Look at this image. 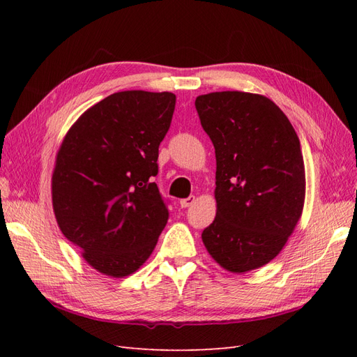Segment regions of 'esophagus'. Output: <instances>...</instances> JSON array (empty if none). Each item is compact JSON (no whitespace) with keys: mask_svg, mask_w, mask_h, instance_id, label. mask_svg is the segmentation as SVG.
Listing matches in <instances>:
<instances>
[{"mask_svg":"<svg viewBox=\"0 0 357 357\" xmlns=\"http://www.w3.org/2000/svg\"><path fill=\"white\" fill-rule=\"evenodd\" d=\"M195 202V197H189V198H185V199H180V205L181 208H188L190 207V205Z\"/></svg>","mask_w":357,"mask_h":357,"instance_id":"34e87169","label":"esophagus"}]
</instances>
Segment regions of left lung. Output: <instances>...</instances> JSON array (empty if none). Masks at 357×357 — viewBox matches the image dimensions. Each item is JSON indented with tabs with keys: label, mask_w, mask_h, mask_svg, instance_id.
I'll use <instances>...</instances> for the list:
<instances>
[{
	"label": "left lung",
	"mask_w": 357,
	"mask_h": 357,
	"mask_svg": "<svg viewBox=\"0 0 357 357\" xmlns=\"http://www.w3.org/2000/svg\"><path fill=\"white\" fill-rule=\"evenodd\" d=\"M195 107L215 152L218 211L202 243L228 271H252L282 252L301 219L305 167L299 138L264 95L211 92L199 95Z\"/></svg>",
	"instance_id": "obj_1"
}]
</instances>
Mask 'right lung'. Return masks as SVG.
<instances>
[{
	"label": "right lung",
	"instance_id": "1",
	"mask_svg": "<svg viewBox=\"0 0 357 357\" xmlns=\"http://www.w3.org/2000/svg\"><path fill=\"white\" fill-rule=\"evenodd\" d=\"M176 95L123 91L86 110L58 150L52 202L62 234L96 271L122 278L152 255L168 220L153 177Z\"/></svg>",
	"mask_w": 357,
	"mask_h": 357
}]
</instances>
